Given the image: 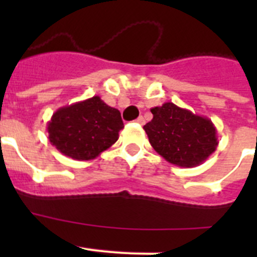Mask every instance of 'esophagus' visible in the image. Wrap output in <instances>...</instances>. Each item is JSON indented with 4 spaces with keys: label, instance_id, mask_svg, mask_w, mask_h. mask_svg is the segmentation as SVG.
<instances>
[{
    "label": "esophagus",
    "instance_id": "1",
    "mask_svg": "<svg viewBox=\"0 0 257 257\" xmlns=\"http://www.w3.org/2000/svg\"><path fill=\"white\" fill-rule=\"evenodd\" d=\"M136 123H139V124H144L145 123V119H144V117H143V115H140L139 118H138V119H136Z\"/></svg>",
    "mask_w": 257,
    "mask_h": 257
}]
</instances>
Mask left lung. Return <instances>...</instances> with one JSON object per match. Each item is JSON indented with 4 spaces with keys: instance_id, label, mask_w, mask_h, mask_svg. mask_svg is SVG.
I'll return each instance as SVG.
<instances>
[{
    "instance_id": "left-lung-1",
    "label": "left lung",
    "mask_w": 257,
    "mask_h": 257,
    "mask_svg": "<svg viewBox=\"0 0 257 257\" xmlns=\"http://www.w3.org/2000/svg\"><path fill=\"white\" fill-rule=\"evenodd\" d=\"M153 119L144 126L151 145L167 162L179 167H196L216 151V127L174 103L151 109Z\"/></svg>"
}]
</instances>
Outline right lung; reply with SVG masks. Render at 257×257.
I'll return each instance as SVG.
<instances>
[{"mask_svg":"<svg viewBox=\"0 0 257 257\" xmlns=\"http://www.w3.org/2000/svg\"><path fill=\"white\" fill-rule=\"evenodd\" d=\"M123 128L121 113L92 96L59 108L47 122L49 140L61 154L90 161L112 147Z\"/></svg>","mask_w":257,"mask_h":257,"instance_id":"1","label":"right lung"}]
</instances>
